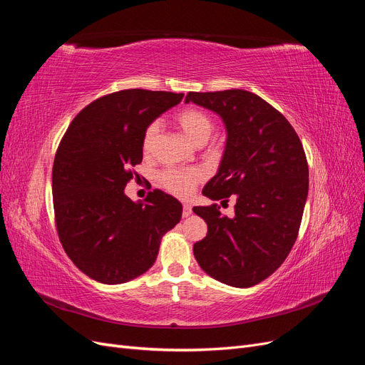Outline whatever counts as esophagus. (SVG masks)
Returning a JSON list of instances; mask_svg holds the SVG:
<instances>
[{
  "mask_svg": "<svg viewBox=\"0 0 365 365\" xmlns=\"http://www.w3.org/2000/svg\"><path fill=\"white\" fill-rule=\"evenodd\" d=\"M190 215H192V205L184 204L182 205V217H187V216H190Z\"/></svg>",
  "mask_w": 365,
  "mask_h": 365,
  "instance_id": "1",
  "label": "esophagus"
}]
</instances>
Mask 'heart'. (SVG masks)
Segmentation results:
<instances>
[{
  "label": "heart",
  "mask_w": 365,
  "mask_h": 365,
  "mask_svg": "<svg viewBox=\"0 0 365 365\" xmlns=\"http://www.w3.org/2000/svg\"><path fill=\"white\" fill-rule=\"evenodd\" d=\"M175 121L184 130V134L189 137L195 145H204V143L212 135L215 129L213 118L208 113L202 111L200 108H184L180 113H176ZM160 132L158 121H150V123L143 130L141 135V148L145 155H150L155 150L157 138ZM204 180V172L201 169H176L169 168L160 172L158 181L165 190L180 196L189 197L195 190L197 184Z\"/></svg>",
  "instance_id": "b5f03b06"
}]
</instances>
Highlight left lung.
<instances>
[{
    "mask_svg": "<svg viewBox=\"0 0 365 365\" xmlns=\"http://www.w3.org/2000/svg\"><path fill=\"white\" fill-rule=\"evenodd\" d=\"M185 102L212 109L227 126L219 172L202 195L236 200L231 219L217 204L193 207L208 227L195 257L213 279L250 288L280 267L297 240L309 189L303 145L284 115L254 93L192 91Z\"/></svg>",
    "mask_w": 365,
    "mask_h": 365,
    "instance_id": "1",
    "label": "left lung"
}]
</instances>
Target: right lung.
Segmentation results:
<instances>
[{
    "label": "right lung",
    "mask_w": 365,
    "mask_h": 365,
    "mask_svg": "<svg viewBox=\"0 0 365 365\" xmlns=\"http://www.w3.org/2000/svg\"><path fill=\"white\" fill-rule=\"evenodd\" d=\"M184 94L123 90L98 97L74 117L53 163V208L61 244L88 277L125 283L146 272L182 205L158 189L145 204L125 195L138 173L145 128Z\"/></svg>",
    "instance_id": "right-lung-1"
}]
</instances>
